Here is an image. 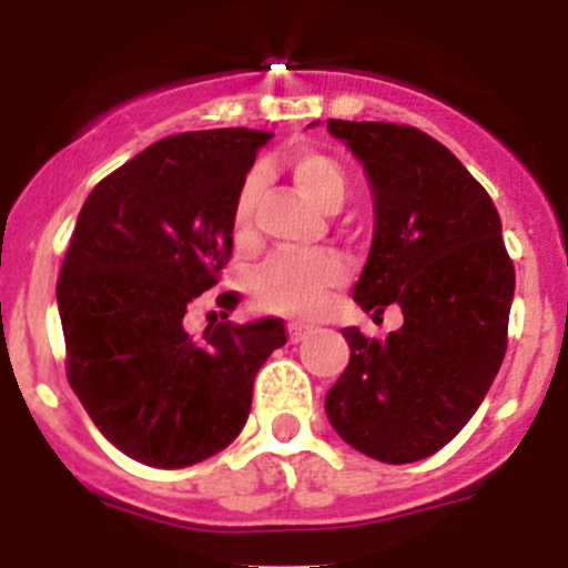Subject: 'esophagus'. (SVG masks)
Wrapping results in <instances>:
<instances>
[{
    "label": "esophagus",
    "instance_id": "1",
    "mask_svg": "<svg viewBox=\"0 0 568 568\" xmlns=\"http://www.w3.org/2000/svg\"><path fill=\"white\" fill-rule=\"evenodd\" d=\"M311 332H313V326L300 324V321H288V341L291 343H302L307 335H311Z\"/></svg>",
    "mask_w": 568,
    "mask_h": 568
}]
</instances>
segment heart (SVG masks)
Segmentation results:
<instances>
[{
    "mask_svg": "<svg viewBox=\"0 0 568 568\" xmlns=\"http://www.w3.org/2000/svg\"><path fill=\"white\" fill-rule=\"evenodd\" d=\"M291 178L296 186L326 211L341 209L348 194V175L341 164L326 153L313 148H296L285 159ZM263 178L257 173L244 175L233 200V242L239 250H247L255 242V216L257 197H261ZM346 277V266L341 257L329 250L316 252H277L257 266L252 277V300L261 311L280 313L294 318H316L326 307L332 291Z\"/></svg>",
    "mask_w": 568,
    "mask_h": 568,
    "instance_id": "1",
    "label": "heart"
}]
</instances>
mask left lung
<instances>
[{
  "label": "left lung",
  "instance_id": "obj_1",
  "mask_svg": "<svg viewBox=\"0 0 568 568\" xmlns=\"http://www.w3.org/2000/svg\"><path fill=\"white\" fill-rule=\"evenodd\" d=\"M374 189V244L354 302L404 326L385 341L346 326L348 368L324 400L359 454L409 464L437 454L489 393L508 346L514 263L486 189L415 125L326 120Z\"/></svg>",
  "mask_w": 568,
  "mask_h": 568
}]
</instances>
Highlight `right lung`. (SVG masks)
<instances>
[{"instance_id": "obj_1", "label": "right lung", "mask_w": 568, "mask_h": 568, "mask_svg": "<svg viewBox=\"0 0 568 568\" xmlns=\"http://www.w3.org/2000/svg\"><path fill=\"white\" fill-rule=\"evenodd\" d=\"M272 134L211 129L153 142L79 211L60 280L68 382L99 432L148 467H189L239 437L280 318L183 329L233 255V200ZM227 311L239 296L222 294Z\"/></svg>"}]
</instances>
